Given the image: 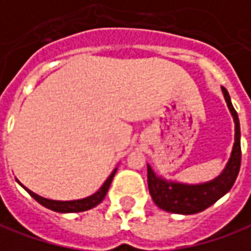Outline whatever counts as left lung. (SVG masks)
<instances>
[{
	"label": "left lung",
	"mask_w": 251,
	"mask_h": 251,
	"mask_svg": "<svg viewBox=\"0 0 251 251\" xmlns=\"http://www.w3.org/2000/svg\"><path fill=\"white\" fill-rule=\"evenodd\" d=\"M221 90L226 97V105L232 114L235 122V143H233L232 154L229 162L226 163L223 173L211 180L209 183L198 184V185H187V184L172 183L166 181L162 177H158L152 172L150 165H147L148 190L152 197V201L162 210L176 214H195L207 209L209 206L216 203L220 198L226 195L232 188L233 183L238 177L240 169V126L238 112L235 111L231 97L226 88L221 86Z\"/></svg>",
	"instance_id": "obj_1"
}]
</instances>
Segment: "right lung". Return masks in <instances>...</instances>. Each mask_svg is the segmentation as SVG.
<instances>
[{
  "instance_id": "1",
  "label": "right lung",
  "mask_w": 251,
  "mask_h": 251,
  "mask_svg": "<svg viewBox=\"0 0 251 251\" xmlns=\"http://www.w3.org/2000/svg\"><path fill=\"white\" fill-rule=\"evenodd\" d=\"M115 173H117V169L110 175V177L105 180V183L101 185V188L97 191L96 194H93L92 197L78 199V201H52V199H47V198H42L40 197V195H37V194H34L32 191L23 187L20 183L19 184H20V185H22V187H23V188L37 201V202H38V203L42 204V206H45L48 209H50V210L57 211V213H76V211L89 210V209L97 206V204L103 201L104 198H105V195H107V192H108V188H110V185H111V181L112 178H114V176H115Z\"/></svg>"
}]
</instances>
